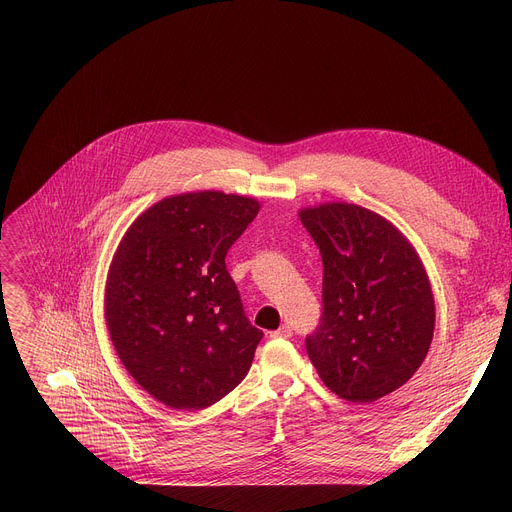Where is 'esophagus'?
Wrapping results in <instances>:
<instances>
[{
	"label": "esophagus",
	"mask_w": 512,
	"mask_h": 512,
	"mask_svg": "<svg viewBox=\"0 0 512 512\" xmlns=\"http://www.w3.org/2000/svg\"><path fill=\"white\" fill-rule=\"evenodd\" d=\"M270 336H272V338H290V336H292V328L284 324V326H280L278 330L270 332Z\"/></svg>",
	"instance_id": "obj_1"
}]
</instances>
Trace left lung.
Wrapping results in <instances>:
<instances>
[{
	"label": "left lung",
	"mask_w": 512,
	"mask_h": 512,
	"mask_svg": "<svg viewBox=\"0 0 512 512\" xmlns=\"http://www.w3.org/2000/svg\"><path fill=\"white\" fill-rule=\"evenodd\" d=\"M324 263L319 326L305 338L321 382L373 402L413 378L434 338L436 307L423 265L382 215L328 203L301 211Z\"/></svg>",
	"instance_id": "8db88e82"
}]
</instances>
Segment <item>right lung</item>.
I'll list each match as a JSON object with an SVG mask.
<instances>
[{
	"mask_svg": "<svg viewBox=\"0 0 512 512\" xmlns=\"http://www.w3.org/2000/svg\"><path fill=\"white\" fill-rule=\"evenodd\" d=\"M259 213L220 191L168 197L124 234L105 288L116 353L137 384L176 411L234 390L263 338L226 270L228 249Z\"/></svg>",
	"mask_w": 512,
	"mask_h": 512,
	"instance_id": "add662e5",
	"label": "right lung"
}]
</instances>
